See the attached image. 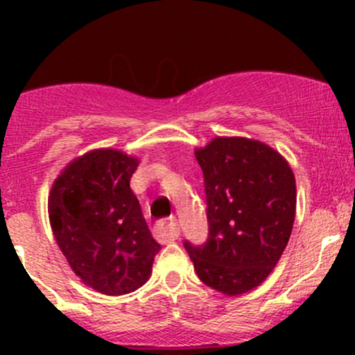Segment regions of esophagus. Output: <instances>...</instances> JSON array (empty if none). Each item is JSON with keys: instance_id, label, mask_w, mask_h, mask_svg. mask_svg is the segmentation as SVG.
I'll return each mask as SVG.
<instances>
[{"instance_id": "34e87169", "label": "esophagus", "mask_w": 355, "mask_h": 355, "mask_svg": "<svg viewBox=\"0 0 355 355\" xmlns=\"http://www.w3.org/2000/svg\"><path fill=\"white\" fill-rule=\"evenodd\" d=\"M155 237L159 242H170L178 239L180 235V227H178L177 220H161L155 225Z\"/></svg>"}]
</instances>
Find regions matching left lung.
I'll list each match as a JSON object with an SVG mask.
<instances>
[{"mask_svg":"<svg viewBox=\"0 0 355 355\" xmlns=\"http://www.w3.org/2000/svg\"><path fill=\"white\" fill-rule=\"evenodd\" d=\"M204 175L207 239L184 241L207 287L239 295L273 271L295 218V178L275 149L244 137H216L196 151Z\"/></svg>","mask_w":355,"mask_h":355,"instance_id":"obj_1","label":"left lung"}]
</instances>
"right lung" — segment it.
Listing matches in <instances>:
<instances>
[{"mask_svg": "<svg viewBox=\"0 0 355 355\" xmlns=\"http://www.w3.org/2000/svg\"><path fill=\"white\" fill-rule=\"evenodd\" d=\"M137 164L114 149L91 151L68 164L49 196L53 234L71 270L106 295L144 285L161 247L130 189Z\"/></svg>", "mask_w": 355, "mask_h": 355, "instance_id": "right-lung-1", "label": "right lung"}]
</instances>
